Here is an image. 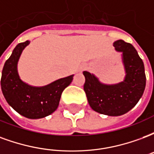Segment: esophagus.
Wrapping results in <instances>:
<instances>
[{
  "label": "esophagus",
  "instance_id": "34e87169",
  "mask_svg": "<svg viewBox=\"0 0 154 154\" xmlns=\"http://www.w3.org/2000/svg\"><path fill=\"white\" fill-rule=\"evenodd\" d=\"M87 68V65H86V64H83V65H82L81 66V70H86Z\"/></svg>",
  "mask_w": 154,
  "mask_h": 154
}]
</instances>
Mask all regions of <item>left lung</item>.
<instances>
[{
    "instance_id": "8db88e82",
    "label": "left lung",
    "mask_w": 154,
    "mask_h": 154,
    "mask_svg": "<svg viewBox=\"0 0 154 154\" xmlns=\"http://www.w3.org/2000/svg\"><path fill=\"white\" fill-rule=\"evenodd\" d=\"M116 49L123 53L125 79L116 85H104L88 72H83L84 91L91 109L98 113L118 116L135 106L143 96L146 85L144 65L136 49L124 40L114 43Z\"/></svg>"
}]
</instances>
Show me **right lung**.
I'll return each instance as SVG.
<instances>
[{"label":"right lung","mask_w":154,"mask_h":154,"mask_svg":"<svg viewBox=\"0 0 154 154\" xmlns=\"http://www.w3.org/2000/svg\"><path fill=\"white\" fill-rule=\"evenodd\" d=\"M29 41L20 43L5 61L1 79L2 93L7 103L21 116L40 119L57 110L61 95L73 79V75L61 78L47 86L35 87L23 82L18 75L17 63Z\"/></svg>","instance_id":"add662e5"}]
</instances>
